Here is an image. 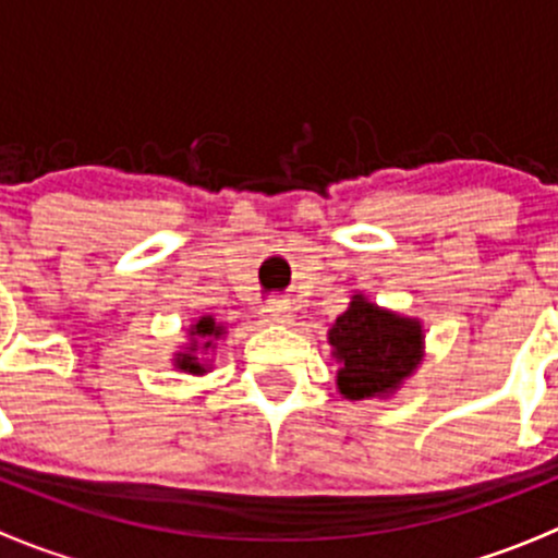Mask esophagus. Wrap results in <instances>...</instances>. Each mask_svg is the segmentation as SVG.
<instances>
[{"label": "esophagus", "instance_id": "34e87169", "mask_svg": "<svg viewBox=\"0 0 558 558\" xmlns=\"http://www.w3.org/2000/svg\"><path fill=\"white\" fill-rule=\"evenodd\" d=\"M262 318L267 320V324H289L291 320V311L283 305V302H267L262 311Z\"/></svg>", "mask_w": 558, "mask_h": 558}]
</instances>
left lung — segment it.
Masks as SVG:
<instances>
[{
    "label": "left lung",
    "instance_id": "8db88e82",
    "mask_svg": "<svg viewBox=\"0 0 558 558\" xmlns=\"http://www.w3.org/2000/svg\"><path fill=\"white\" fill-rule=\"evenodd\" d=\"M329 342L340 359L337 386L348 399L393 391L421 362V326L380 311L364 296H353L351 307L335 320Z\"/></svg>",
    "mask_w": 558,
    "mask_h": 558
}]
</instances>
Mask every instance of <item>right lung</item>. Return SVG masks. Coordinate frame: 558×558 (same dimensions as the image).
Wrapping results in <instances>:
<instances>
[{"label":"right lung","instance_id":"obj_1","mask_svg":"<svg viewBox=\"0 0 558 558\" xmlns=\"http://www.w3.org/2000/svg\"><path fill=\"white\" fill-rule=\"evenodd\" d=\"M191 335H196V337H218V335H223V329H221V326H216V320H213L210 315H207V318H202L199 324L194 326V331H191ZM210 345H213V342L207 340L205 348H210ZM196 351H199V348H196V342H194L189 353H180V356H178V367L180 369H189V373H196V375L205 373L202 362L194 356Z\"/></svg>","mask_w":558,"mask_h":558}]
</instances>
